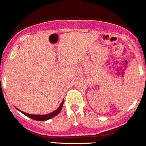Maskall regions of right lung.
<instances>
[{
  "instance_id": "right-lung-1",
  "label": "right lung",
  "mask_w": 146,
  "mask_h": 146,
  "mask_svg": "<svg viewBox=\"0 0 146 146\" xmlns=\"http://www.w3.org/2000/svg\"><path fill=\"white\" fill-rule=\"evenodd\" d=\"M63 104H64V100L62 102L61 104H60V106H59L58 108H57V109H56L55 111H54L53 112H52V113H47V114H44V115H35V114H30V113H25V112L23 111H21L19 110L18 109H18L19 111H21V113H23L24 115H25L26 116H27V117L30 118V119H33V120H36V121H47V120H49V119H52L53 117H54V116H57V114H59V113H60V111H61L62 109V106H63Z\"/></svg>"
}]
</instances>
